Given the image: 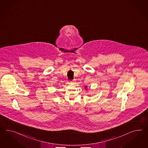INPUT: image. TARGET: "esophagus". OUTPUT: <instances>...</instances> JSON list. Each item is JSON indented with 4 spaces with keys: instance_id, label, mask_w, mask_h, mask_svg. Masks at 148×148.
<instances>
[{
    "instance_id": "obj_1",
    "label": "esophagus",
    "mask_w": 148,
    "mask_h": 148,
    "mask_svg": "<svg viewBox=\"0 0 148 148\" xmlns=\"http://www.w3.org/2000/svg\"><path fill=\"white\" fill-rule=\"evenodd\" d=\"M75 81V80H74H74H72V81H71V82H73V81Z\"/></svg>"
}]
</instances>
